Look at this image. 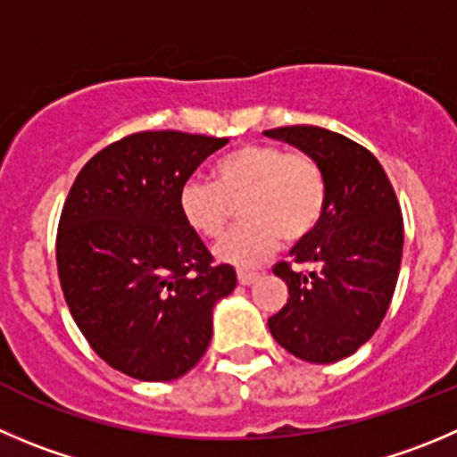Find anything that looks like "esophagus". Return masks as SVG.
Instances as JSON below:
<instances>
[{
	"mask_svg": "<svg viewBox=\"0 0 457 457\" xmlns=\"http://www.w3.org/2000/svg\"><path fill=\"white\" fill-rule=\"evenodd\" d=\"M258 273H253V271H237V280H240V285H253L255 280H258Z\"/></svg>",
	"mask_w": 457,
	"mask_h": 457,
	"instance_id": "34e87169",
	"label": "esophagus"
}]
</instances>
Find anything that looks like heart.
Wrapping results in <instances>:
<instances>
[{"instance_id": "obj_1", "label": "heart", "mask_w": 457, "mask_h": 457, "mask_svg": "<svg viewBox=\"0 0 457 457\" xmlns=\"http://www.w3.org/2000/svg\"><path fill=\"white\" fill-rule=\"evenodd\" d=\"M242 204L249 221L233 228L215 246L217 260L253 267L280 246L312 236L328 204V184L320 166L303 152L276 145H242L215 163V181L190 177L179 190L186 224L204 237H220Z\"/></svg>"}]
</instances>
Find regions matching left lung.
Segmentation results:
<instances>
[{
	"label": "left lung",
	"instance_id": "left-lung-1",
	"mask_svg": "<svg viewBox=\"0 0 457 457\" xmlns=\"http://www.w3.org/2000/svg\"><path fill=\"white\" fill-rule=\"evenodd\" d=\"M264 137L312 156L328 184L319 226L289 251L298 269L273 267L289 298L269 332L303 361H341L370 341L393 301L403 249L397 197L375 154L343 134L291 125Z\"/></svg>",
	"mask_w": 457,
	"mask_h": 457
}]
</instances>
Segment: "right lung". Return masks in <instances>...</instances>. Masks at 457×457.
Wrapping results in <instances>:
<instances>
[{"label":"right lung","instance_id":"right-lung-1","mask_svg":"<svg viewBox=\"0 0 457 457\" xmlns=\"http://www.w3.org/2000/svg\"><path fill=\"white\" fill-rule=\"evenodd\" d=\"M228 138L138 132L87 161L58 226V276L73 320L112 368L172 381L197 366L212 310L236 289L186 224L179 190Z\"/></svg>","mask_w":457,"mask_h":457}]
</instances>
